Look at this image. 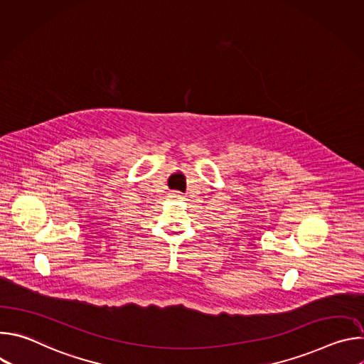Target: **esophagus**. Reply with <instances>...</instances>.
Segmentation results:
<instances>
[{
	"instance_id": "1",
	"label": "esophagus",
	"mask_w": 364,
	"mask_h": 364,
	"mask_svg": "<svg viewBox=\"0 0 364 364\" xmlns=\"http://www.w3.org/2000/svg\"><path fill=\"white\" fill-rule=\"evenodd\" d=\"M170 197L174 198V200H183V198H184V196H183L180 191H171V193H170Z\"/></svg>"
}]
</instances>
